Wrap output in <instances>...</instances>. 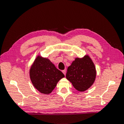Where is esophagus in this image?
<instances>
[{
	"instance_id": "esophagus-1",
	"label": "esophagus",
	"mask_w": 124,
	"mask_h": 124,
	"mask_svg": "<svg viewBox=\"0 0 124 124\" xmlns=\"http://www.w3.org/2000/svg\"><path fill=\"white\" fill-rule=\"evenodd\" d=\"M62 72H63L64 75H66V70H62Z\"/></svg>"
}]
</instances>
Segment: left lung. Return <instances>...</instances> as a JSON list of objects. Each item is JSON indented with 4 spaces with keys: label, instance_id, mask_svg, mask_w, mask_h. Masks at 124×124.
<instances>
[{
    "label": "left lung",
    "instance_id": "obj_1",
    "mask_svg": "<svg viewBox=\"0 0 124 124\" xmlns=\"http://www.w3.org/2000/svg\"><path fill=\"white\" fill-rule=\"evenodd\" d=\"M95 65L89 56L77 58L67 68L66 77L74 88L80 92L85 91L93 85L95 80Z\"/></svg>",
    "mask_w": 124,
    "mask_h": 124
}]
</instances>
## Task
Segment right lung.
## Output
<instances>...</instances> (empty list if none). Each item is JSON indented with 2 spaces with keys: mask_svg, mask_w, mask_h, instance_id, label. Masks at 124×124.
<instances>
[{
  "mask_svg": "<svg viewBox=\"0 0 124 124\" xmlns=\"http://www.w3.org/2000/svg\"><path fill=\"white\" fill-rule=\"evenodd\" d=\"M65 77L48 59L38 56L30 69V78L34 87L41 93L48 94L58 82Z\"/></svg>",
  "mask_w": 124,
  "mask_h": 124,
  "instance_id": "1",
  "label": "right lung"
}]
</instances>
